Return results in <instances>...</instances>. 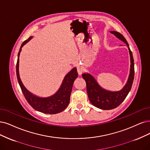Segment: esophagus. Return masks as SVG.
I'll return each mask as SVG.
<instances>
[{"instance_id": "esophagus-1", "label": "esophagus", "mask_w": 150, "mask_h": 150, "mask_svg": "<svg viewBox=\"0 0 150 150\" xmlns=\"http://www.w3.org/2000/svg\"><path fill=\"white\" fill-rule=\"evenodd\" d=\"M76 69H77V71H78L79 75H81V74H82V71H83V68H82V67L80 66V65H77Z\"/></svg>"}]
</instances>
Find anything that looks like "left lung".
<instances>
[{
	"mask_svg": "<svg viewBox=\"0 0 150 150\" xmlns=\"http://www.w3.org/2000/svg\"><path fill=\"white\" fill-rule=\"evenodd\" d=\"M110 33L113 34L116 38L119 39L120 40L125 42L126 46L129 49L131 64L130 74L126 84L122 88V89L119 91H109L104 89L99 85L96 79L91 74L88 73L82 74L83 78L86 81L87 94L91 103L95 107L103 110L114 109L124 101L131 90L135 74L134 60L133 58L132 52L130 51L129 45L125 38L122 35L117 31H110Z\"/></svg>",
	"mask_w": 150,
	"mask_h": 150,
	"instance_id": "obj_1",
	"label": "left lung"
}]
</instances>
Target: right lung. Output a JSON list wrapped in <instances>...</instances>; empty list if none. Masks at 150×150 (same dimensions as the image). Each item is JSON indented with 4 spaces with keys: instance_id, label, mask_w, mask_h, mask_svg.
Instances as JSON below:
<instances>
[{
    "instance_id": "1",
    "label": "right lung",
    "mask_w": 150,
    "mask_h": 150,
    "mask_svg": "<svg viewBox=\"0 0 150 150\" xmlns=\"http://www.w3.org/2000/svg\"><path fill=\"white\" fill-rule=\"evenodd\" d=\"M33 36L30 37L28 40L25 41L21 44L20 51L18 54L17 63H16V76L20 86L22 92L23 93L26 101L30 106L39 112L44 114H55L62 112L68 106L70 102V95L73 87L74 82L78 77L76 68L72 69L67 74L62 81L59 90L52 96L48 97H40L33 95L30 91L28 90L22 83L19 74V57L21 51V48L29 42Z\"/></svg>"
}]
</instances>
